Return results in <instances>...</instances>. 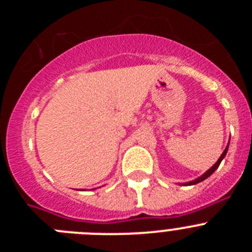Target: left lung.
Returning a JSON list of instances; mask_svg holds the SVG:
<instances>
[{"mask_svg":"<svg viewBox=\"0 0 252 252\" xmlns=\"http://www.w3.org/2000/svg\"><path fill=\"white\" fill-rule=\"evenodd\" d=\"M227 150H228V146H227V148L224 149V151H223V153H222V155H221V157H220V159L217 160V162H216V164H215V165L212 166V168L209 169V170H207L206 173H204V174L202 175V177H199V178H198V179L193 180V182H190V183H187V184H188V186H193V184H197V183H199V182H202V180L207 179V178H208L209 175H211V174H213V173H215V170H216V169H217L218 166H220V164H221L222 159H223V158H224V155H226Z\"/></svg>","mask_w":252,"mask_h":252,"instance_id":"left-lung-1","label":"left lung"}]
</instances>
